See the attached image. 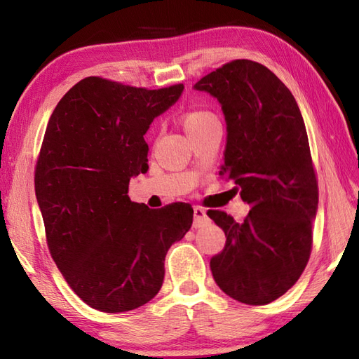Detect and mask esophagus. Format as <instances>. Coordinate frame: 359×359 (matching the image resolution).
Returning a JSON list of instances; mask_svg holds the SVG:
<instances>
[{"label":"esophagus","mask_w":359,"mask_h":359,"mask_svg":"<svg viewBox=\"0 0 359 359\" xmlns=\"http://www.w3.org/2000/svg\"><path fill=\"white\" fill-rule=\"evenodd\" d=\"M207 222H208L207 211L199 208V207H194V226L201 228L203 225H207Z\"/></svg>","instance_id":"34e87169"}]
</instances>
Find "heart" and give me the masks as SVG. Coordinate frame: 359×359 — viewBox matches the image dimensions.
Masks as SVG:
<instances>
[{
  "label": "heart",
  "mask_w": 359,
  "mask_h": 359,
  "mask_svg": "<svg viewBox=\"0 0 359 359\" xmlns=\"http://www.w3.org/2000/svg\"><path fill=\"white\" fill-rule=\"evenodd\" d=\"M182 125H184L187 134L191 137V139H194V137H199L205 133L211 131L212 128L220 126V121L211 111L194 109L184 114V117H182Z\"/></svg>",
  "instance_id": "heart-1"
}]
</instances>
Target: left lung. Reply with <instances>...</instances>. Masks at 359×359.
<instances>
[{
  "instance_id": "1",
  "label": "left lung",
  "mask_w": 359,
  "mask_h": 359,
  "mask_svg": "<svg viewBox=\"0 0 359 359\" xmlns=\"http://www.w3.org/2000/svg\"><path fill=\"white\" fill-rule=\"evenodd\" d=\"M215 97L226 123L220 175L250 205L239 224L208 211L226 236L211 259L216 284L233 299L265 306L294 285L309 262L318 184L299 106L265 66L236 60L194 85Z\"/></svg>"
}]
</instances>
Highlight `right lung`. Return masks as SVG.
<instances>
[{"label":"right lung","instance_id":"1","mask_svg":"<svg viewBox=\"0 0 359 359\" xmlns=\"http://www.w3.org/2000/svg\"><path fill=\"white\" fill-rule=\"evenodd\" d=\"M184 85L143 89L100 77L72 86L46 128L35 194L52 259L88 306L142 307L162 288L165 256L193 224L188 203L131 202V177L148 170L143 135Z\"/></svg>","mask_w":359,"mask_h":359}]
</instances>
